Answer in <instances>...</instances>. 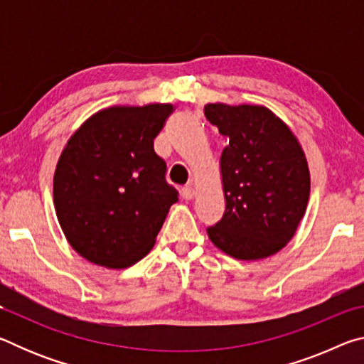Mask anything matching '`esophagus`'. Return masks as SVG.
I'll return each mask as SVG.
<instances>
[{"label":"esophagus","instance_id":"esophagus-1","mask_svg":"<svg viewBox=\"0 0 364 364\" xmlns=\"http://www.w3.org/2000/svg\"><path fill=\"white\" fill-rule=\"evenodd\" d=\"M181 197L186 200H191L194 197V189L193 186H183L181 188Z\"/></svg>","mask_w":364,"mask_h":364}]
</instances>
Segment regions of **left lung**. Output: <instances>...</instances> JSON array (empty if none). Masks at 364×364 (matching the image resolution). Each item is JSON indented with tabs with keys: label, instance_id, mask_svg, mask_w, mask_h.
Segmentation results:
<instances>
[{
	"label": "left lung",
	"instance_id": "1",
	"mask_svg": "<svg viewBox=\"0 0 364 364\" xmlns=\"http://www.w3.org/2000/svg\"><path fill=\"white\" fill-rule=\"evenodd\" d=\"M204 114L226 136L220 159L226 207L208 237L239 260L273 255L294 237L310 197L301 146L263 106L207 104Z\"/></svg>",
	"mask_w": 364,
	"mask_h": 364
}]
</instances>
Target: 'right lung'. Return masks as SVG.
Listing matches in <instances>:
<instances>
[{
  "label": "right lung",
  "instance_id": "1",
  "mask_svg": "<svg viewBox=\"0 0 364 364\" xmlns=\"http://www.w3.org/2000/svg\"><path fill=\"white\" fill-rule=\"evenodd\" d=\"M171 104L109 107L67 141L54 173V207L67 241L106 268H127L149 254L178 191L154 139Z\"/></svg>",
  "mask_w": 364,
  "mask_h": 364
}]
</instances>
